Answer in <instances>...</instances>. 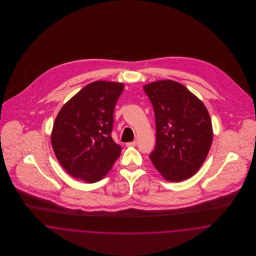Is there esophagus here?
I'll return each instance as SVG.
<instances>
[{
    "label": "esophagus",
    "instance_id": "1",
    "mask_svg": "<svg viewBox=\"0 0 256 256\" xmlns=\"http://www.w3.org/2000/svg\"><path fill=\"white\" fill-rule=\"evenodd\" d=\"M137 145V142L136 141H133V142H129V143H126V146H135Z\"/></svg>",
    "mask_w": 256,
    "mask_h": 256
}]
</instances>
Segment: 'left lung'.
<instances>
[{"instance_id":"1","label":"left lung","mask_w":256,"mask_h":256,"mask_svg":"<svg viewBox=\"0 0 256 256\" xmlns=\"http://www.w3.org/2000/svg\"><path fill=\"white\" fill-rule=\"evenodd\" d=\"M154 111L156 148L150 158L168 182L193 176L205 162L213 141L209 112L185 86L162 80L143 86Z\"/></svg>"}]
</instances>
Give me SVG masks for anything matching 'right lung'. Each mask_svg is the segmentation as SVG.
Listing matches in <instances>:
<instances>
[{
  "instance_id": "right-lung-1",
  "label": "right lung",
  "mask_w": 256,
  "mask_h": 256,
  "mask_svg": "<svg viewBox=\"0 0 256 256\" xmlns=\"http://www.w3.org/2000/svg\"><path fill=\"white\" fill-rule=\"evenodd\" d=\"M124 84L96 80L76 92L58 112L51 133L63 168L86 183L102 180L120 156L112 137L113 112Z\"/></svg>"
}]
</instances>
